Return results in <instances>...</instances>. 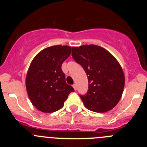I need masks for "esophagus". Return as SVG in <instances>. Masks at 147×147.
I'll return each mask as SVG.
<instances>
[{"label":"esophagus","mask_w":147,"mask_h":147,"mask_svg":"<svg viewBox=\"0 0 147 147\" xmlns=\"http://www.w3.org/2000/svg\"><path fill=\"white\" fill-rule=\"evenodd\" d=\"M72 87H73V88L75 89V90H77V85H76V84H74L73 85H72Z\"/></svg>","instance_id":"34e87169"}]
</instances>
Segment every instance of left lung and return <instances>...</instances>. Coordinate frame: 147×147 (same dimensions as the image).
Wrapping results in <instances>:
<instances>
[{"instance_id":"left-lung-1","label":"left lung","mask_w":147,"mask_h":147,"mask_svg":"<svg viewBox=\"0 0 147 147\" xmlns=\"http://www.w3.org/2000/svg\"><path fill=\"white\" fill-rule=\"evenodd\" d=\"M74 60L82 67L89 82L87 94L80 95L84 106L94 112L113 109L121 99L124 75L119 63L107 50L95 45L72 47Z\"/></svg>"}]
</instances>
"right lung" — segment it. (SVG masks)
Returning a JSON list of instances; mask_svg holds the SVG:
<instances>
[{"label":"right lung","instance_id":"1","mask_svg":"<svg viewBox=\"0 0 147 147\" xmlns=\"http://www.w3.org/2000/svg\"><path fill=\"white\" fill-rule=\"evenodd\" d=\"M67 45H54L40 52L31 62L26 85L32 105L42 112L51 113L61 109L73 87L65 81L62 64L71 53Z\"/></svg>","mask_w":147,"mask_h":147}]
</instances>
